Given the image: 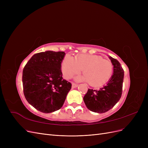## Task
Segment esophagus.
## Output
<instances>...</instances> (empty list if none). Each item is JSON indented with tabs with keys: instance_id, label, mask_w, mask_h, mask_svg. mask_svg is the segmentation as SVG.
I'll return each instance as SVG.
<instances>
[{
	"instance_id": "34e87169",
	"label": "esophagus",
	"mask_w": 148,
	"mask_h": 148,
	"mask_svg": "<svg viewBox=\"0 0 148 148\" xmlns=\"http://www.w3.org/2000/svg\"><path fill=\"white\" fill-rule=\"evenodd\" d=\"M78 84H77L74 83H72V88H77V87H78Z\"/></svg>"
}]
</instances>
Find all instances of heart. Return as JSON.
<instances>
[{
    "instance_id": "heart-1",
    "label": "heart",
    "mask_w": 148,
    "mask_h": 148,
    "mask_svg": "<svg viewBox=\"0 0 148 148\" xmlns=\"http://www.w3.org/2000/svg\"><path fill=\"white\" fill-rule=\"evenodd\" d=\"M112 64L109 60L97 55L79 54L75 59L66 56L61 64V71L64 77L70 79L83 70L84 74L77 77V81H84L94 87H99L110 79L112 73Z\"/></svg>"
}]
</instances>
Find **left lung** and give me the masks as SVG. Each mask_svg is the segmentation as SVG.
<instances>
[{"label": "left lung", "instance_id": "left-lung-1", "mask_svg": "<svg viewBox=\"0 0 148 148\" xmlns=\"http://www.w3.org/2000/svg\"><path fill=\"white\" fill-rule=\"evenodd\" d=\"M114 65V73L107 84L99 90L88 89L83 97L87 108L94 112H106L117 104L122 93L124 71L120 62L109 56Z\"/></svg>", "mask_w": 148, "mask_h": 148}]
</instances>
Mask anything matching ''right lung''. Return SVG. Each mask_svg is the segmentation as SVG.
I'll use <instances>...</instances> for the list:
<instances>
[{
    "label": "right lung",
    "instance_id": "add662e5",
    "mask_svg": "<svg viewBox=\"0 0 148 148\" xmlns=\"http://www.w3.org/2000/svg\"><path fill=\"white\" fill-rule=\"evenodd\" d=\"M65 53L48 51L32 56L22 75L24 95L29 104L43 113L59 110L71 84L62 78L61 64Z\"/></svg>",
    "mask_w": 148,
    "mask_h": 148
}]
</instances>
